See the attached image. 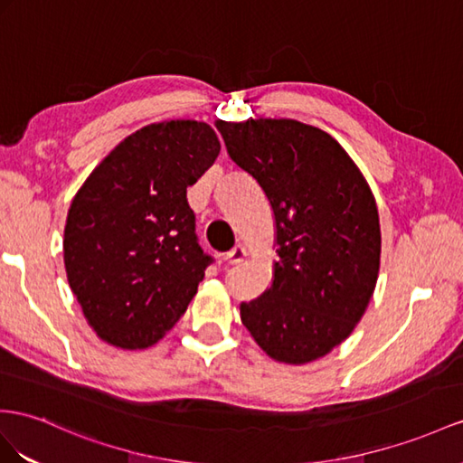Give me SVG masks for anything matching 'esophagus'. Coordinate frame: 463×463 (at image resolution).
Wrapping results in <instances>:
<instances>
[{
	"label": "esophagus",
	"mask_w": 463,
	"mask_h": 463,
	"mask_svg": "<svg viewBox=\"0 0 463 463\" xmlns=\"http://www.w3.org/2000/svg\"><path fill=\"white\" fill-rule=\"evenodd\" d=\"M246 256H248L246 248L242 244H236L232 250L227 254V262L229 264H241V262H244Z\"/></svg>",
	"instance_id": "1"
}]
</instances>
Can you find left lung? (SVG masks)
<instances>
[{
    "instance_id": "8db88e82",
    "label": "left lung",
    "mask_w": 463,
    "mask_h": 463,
    "mask_svg": "<svg viewBox=\"0 0 463 463\" xmlns=\"http://www.w3.org/2000/svg\"><path fill=\"white\" fill-rule=\"evenodd\" d=\"M231 160L274 211L278 262L242 325L271 360L303 365L342 345L370 303L382 256L375 197L336 138L293 118L215 123Z\"/></svg>"
}]
</instances>
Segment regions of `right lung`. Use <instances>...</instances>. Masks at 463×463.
Instances as JSON below:
<instances>
[{
    "instance_id": "right-lung-1",
    "label": "right lung",
    "mask_w": 463,
    "mask_h": 463,
    "mask_svg": "<svg viewBox=\"0 0 463 463\" xmlns=\"http://www.w3.org/2000/svg\"><path fill=\"white\" fill-rule=\"evenodd\" d=\"M219 152L207 123H152L118 142L78 189L64 227L66 276L108 345H156L194 299L211 256L197 244L187 187Z\"/></svg>"
}]
</instances>
